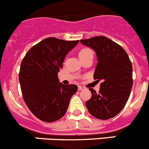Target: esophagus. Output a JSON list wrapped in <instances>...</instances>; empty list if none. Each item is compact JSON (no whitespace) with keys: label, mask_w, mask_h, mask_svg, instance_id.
I'll return each instance as SVG.
<instances>
[{"label":"esophagus","mask_w":149,"mask_h":149,"mask_svg":"<svg viewBox=\"0 0 149 149\" xmlns=\"http://www.w3.org/2000/svg\"><path fill=\"white\" fill-rule=\"evenodd\" d=\"M78 88H79V90H84V89H85V88L82 86H79V87Z\"/></svg>","instance_id":"esophagus-1"}]
</instances>
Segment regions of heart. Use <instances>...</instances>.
<instances>
[{
	"label": "heart",
	"mask_w": 149,
	"mask_h": 149,
	"mask_svg": "<svg viewBox=\"0 0 149 149\" xmlns=\"http://www.w3.org/2000/svg\"><path fill=\"white\" fill-rule=\"evenodd\" d=\"M92 52L89 49H87V48L82 49L81 50L79 53V58H80V57H84V56L87 55V54H92Z\"/></svg>",
	"instance_id": "obj_1"
}]
</instances>
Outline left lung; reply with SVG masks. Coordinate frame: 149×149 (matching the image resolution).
Here are the masks:
<instances>
[{
	"mask_svg": "<svg viewBox=\"0 0 149 149\" xmlns=\"http://www.w3.org/2000/svg\"><path fill=\"white\" fill-rule=\"evenodd\" d=\"M80 42L96 53L97 63L94 79L102 81L98 93L89 89L92 97L86 101V108L99 119L114 117L126 105L132 87V65L129 56L121 46L105 36H95Z\"/></svg>",
	"mask_w": 149,
	"mask_h": 149,
	"instance_id": "8db88e82",
	"label": "left lung"
}]
</instances>
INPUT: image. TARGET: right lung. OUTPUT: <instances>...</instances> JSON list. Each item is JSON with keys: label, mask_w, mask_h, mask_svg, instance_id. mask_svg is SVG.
Returning a JSON list of instances; mask_svg holds the SVG:
<instances>
[{"label": "right lung", "mask_w": 149, "mask_h": 149, "mask_svg": "<svg viewBox=\"0 0 149 149\" xmlns=\"http://www.w3.org/2000/svg\"><path fill=\"white\" fill-rule=\"evenodd\" d=\"M79 41L47 38L33 46L22 61L19 80L23 98L40 120L52 122L61 119L77 92L76 85L60 83L57 73Z\"/></svg>", "instance_id": "obj_1"}]
</instances>
